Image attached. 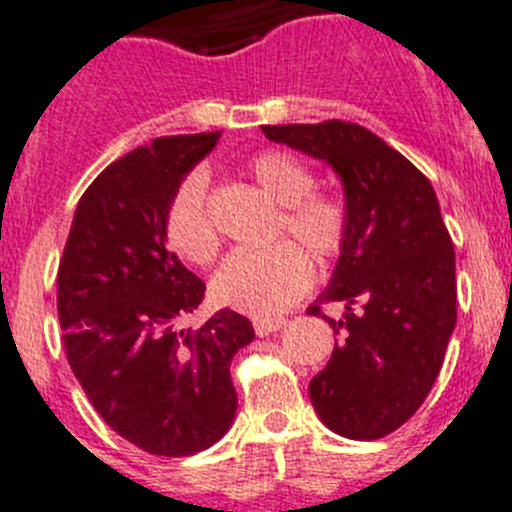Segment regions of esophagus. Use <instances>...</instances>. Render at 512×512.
<instances>
[{
  "instance_id": "obj_1",
  "label": "esophagus",
  "mask_w": 512,
  "mask_h": 512,
  "mask_svg": "<svg viewBox=\"0 0 512 512\" xmlns=\"http://www.w3.org/2000/svg\"><path fill=\"white\" fill-rule=\"evenodd\" d=\"M285 318H255V333L257 336H270V333L285 328Z\"/></svg>"
}]
</instances>
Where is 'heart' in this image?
Wrapping results in <instances>:
<instances>
[{
    "mask_svg": "<svg viewBox=\"0 0 512 512\" xmlns=\"http://www.w3.org/2000/svg\"><path fill=\"white\" fill-rule=\"evenodd\" d=\"M250 179L278 204L265 250H240L224 260L212 280L217 303L255 318H272L298 303L313 285V262L331 267L351 240L346 202L318 191V176L288 151H260L247 161ZM166 242L194 265H209L219 252V232L209 212V176L194 169L179 181L164 214ZM308 251L307 256L304 252Z\"/></svg>",
    "mask_w": 512,
    "mask_h": 512,
    "instance_id": "1",
    "label": "heart"
}]
</instances>
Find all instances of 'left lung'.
Wrapping results in <instances>:
<instances>
[{
	"instance_id": "left-lung-1",
	"label": "left lung",
	"mask_w": 512,
	"mask_h": 512,
	"mask_svg": "<svg viewBox=\"0 0 512 512\" xmlns=\"http://www.w3.org/2000/svg\"><path fill=\"white\" fill-rule=\"evenodd\" d=\"M270 141L336 169L351 240L318 303H343L331 361L308 391L328 429L381 439L424 404L457 323L455 247L437 194L409 159L348 121L262 126Z\"/></svg>"
}]
</instances>
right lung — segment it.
<instances>
[{
	"instance_id": "1",
	"label": "right lung",
	"mask_w": 512,
	"mask_h": 512,
	"mask_svg": "<svg viewBox=\"0 0 512 512\" xmlns=\"http://www.w3.org/2000/svg\"><path fill=\"white\" fill-rule=\"evenodd\" d=\"M219 136H161L105 166L57 267L70 369L105 424L151 455L189 457L224 437L237 412L229 366L255 338L229 308L197 331L179 328L207 285L166 247V204Z\"/></svg>"
}]
</instances>
